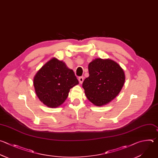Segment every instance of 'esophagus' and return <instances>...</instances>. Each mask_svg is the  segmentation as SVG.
Returning <instances> with one entry per match:
<instances>
[{"label":"esophagus","instance_id":"esophagus-1","mask_svg":"<svg viewBox=\"0 0 158 158\" xmlns=\"http://www.w3.org/2000/svg\"><path fill=\"white\" fill-rule=\"evenodd\" d=\"M79 82H80L81 84H82V83L83 82V81H84V77H83V76L79 77Z\"/></svg>","mask_w":158,"mask_h":158}]
</instances>
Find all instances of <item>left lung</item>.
Here are the masks:
<instances>
[{
    "label": "left lung",
    "mask_w": 158,
    "mask_h": 158,
    "mask_svg": "<svg viewBox=\"0 0 158 158\" xmlns=\"http://www.w3.org/2000/svg\"><path fill=\"white\" fill-rule=\"evenodd\" d=\"M89 76L83 82L87 98L97 106H102L115 98L125 82L122 68L110 60L95 59L89 63Z\"/></svg>",
    "instance_id": "left-lung-1"
}]
</instances>
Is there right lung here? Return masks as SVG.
Returning a JSON list of instances; mask_svg holds the SVG:
<instances>
[{
    "label": "right lung",
    "instance_id": "obj_1",
    "mask_svg": "<svg viewBox=\"0 0 158 158\" xmlns=\"http://www.w3.org/2000/svg\"><path fill=\"white\" fill-rule=\"evenodd\" d=\"M78 84L74 71L56 58L46 63L33 79L38 97L44 105L52 108L61 105L67 98L69 90Z\"/></svg>",
    "mask_w": 158,
    "mask_h": 158
}]
</instances>
